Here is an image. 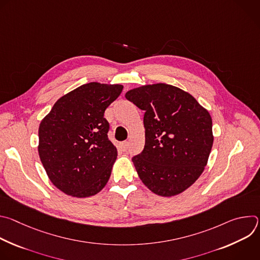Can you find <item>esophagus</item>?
<instances>
[{
	"label": "esophagus",
	"instance_id": "1",
	"mask_svg": "<svg viewBox=\"0 0 260 260\" xmlns=\"http://www.w3.org/2000/svg\"><path fill=\"white\" fill-rule=\"evenodd\" d=\"M128 142H121L120 144H119V147H120V149L122 150V151H126L127 150V148H128Z\"/></svg>",
	"mask_w": 260,
	"mask_h": 260
}]
</instances>
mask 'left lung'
I'll return each instance as SVG.
<instances>
[{
    "label": "left lung",
    "mask_w": 260,
    "mask_h": 260,
    "mask_svg": "<svg viewBox=\"0 0 260 260\" xmlns=\"http://www.w3.org/2000/svg\"><path fill=\"white\" fill-rule=\"evenodd\" d=\"M125 98L145 111V146L133 157L140 179L160 197L186 190L204 172L213 146L208 110L190 93L166 83L131 89Z\"/></svg>",
    "instance_id": "obj_1"
}]
</instances>
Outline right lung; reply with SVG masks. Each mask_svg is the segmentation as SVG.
<instances>
[{
    "label": "right lung",
    "instance_id": "right-lung-1",
    "mask_svg": "<svg viewBox=\"0 0 260 260\" xmlns=\"http://www.w3.org/2000/svg\"><path fill=\"white\" fill-rule=\"evenodd\" d=\"M120 84L90 82L62 95L39 126L38 152L52 184L74 198L99 193L117 158L108 139L107 107L121 93Z\"/></svg>",
    "mask_w": 260,
    "mask_h": 260
}]
</instances>
